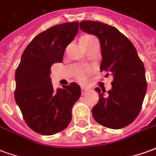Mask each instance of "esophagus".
Instances as JSON below:
<instances>
[{
  "label": "esophagus",
  "instance_id": "esophagus-1",
  "mask_svg": "<svg viewBox=\"0 0 156 156\" xmlns=\"http://www.w3.org/2000/svg\"><path fill=\"white\" fill-rule=\"evenodd\" d=\"M88 92H90V89H89V88H84V87H83V88H82V94H83V95L87 94Z\"/></svg>",
  "mask_w": 156,
  "mask_h": 156
}]
</instances>
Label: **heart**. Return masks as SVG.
<instances>
[{
	"label": "heart",
	"instance_id": "b5f03b06",
	"mask_svg": "<svg viewBox=\"0 0 156 156\" xmlns=\"http://www.w3.org/2000/svg\"><path fill=\"white\" fill-rule=\"evenodd\" d=\"M86 78H87V71H85V70H79L77 73V78L80 82H84L86 80Z\"/></svg>",
	"mask_w": 156,
	"mask_h": 156
}]
</instances>
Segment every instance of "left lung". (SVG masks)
I'll use <instances>...</instances> for the list:
<instances>
[{
    "label": "left lung",
    "mask_w": 156,
    "mask_h": 156,
    "mask_svg": "<svg viewBox=\"0 0 156 156\" xmlns=\"http://www.w3.org/2000/svg\"><path fill=\"white\" fill-rule=\"evenodd\" d=\"M79 27L98 37L100 70L114 78L109 91L95 88L99 99L92 108L94 119L105 127L122 129L136 119L142 107L147 89L144 64L132 42L115 27L94 21H83Z\"/></svg>",
    "instance_id": "8db88e82"
}]
</instances>
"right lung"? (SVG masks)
<instances>
[{"instance_id": "add662e5", "label": "right lung", "mask_w": 156, "mask_h": 156, "mask_svg": "<svg viewBox=\"0 0 156 156\" xmlns=\"http://www.w3.org/2000/svg\"><path fill=\"white\" fill-rule=\"evenodd\" d=\"M78 22L55 25L39 33L23 51L15 73V100L29 127L51 135L68 127L72 108L81 95L76 83L54 91L51 65L62 62L65 49L74 39Z\"/></svg>"}]
</instances>
